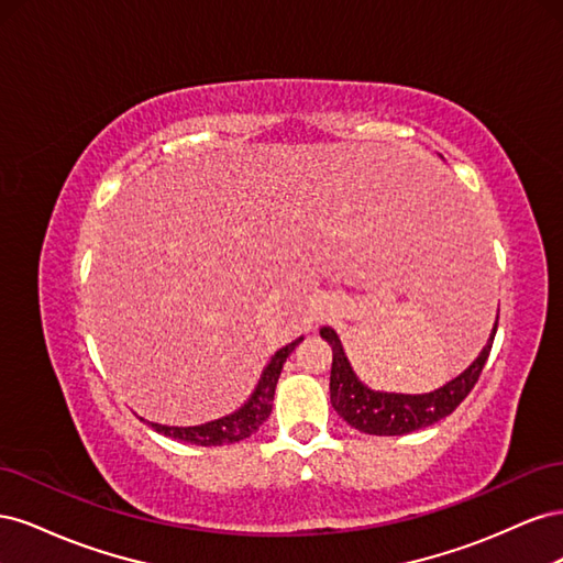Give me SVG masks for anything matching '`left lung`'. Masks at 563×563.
Instances as JSON below:
<instances>
[{
    "label": "left lung",
    "mask_w": 563,
    "mask_h": 563,
    "mask_svg": "<svg viewBox=\"0 0 563 563\" xmlns=\"http://www.w3.org/2000/svg\"><path fill=\"white\" fill-rule=\"evenodd\" d=\"M496 331L498 319L493 323V331L479 356L460 376L432 391H424V395H404V391L373 389L362 383L347 360L338 333L331 327H321L319 335L333 350L329 389L335 413L347 424H352L354 430L376 437H401L430 428V424L439 422L441 418L451 416L460 401L470 395L476 380H479Z\"/></svg>",
    "instance_id": "left-lung-1"
}]
</instances>
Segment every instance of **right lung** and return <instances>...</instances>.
Returning <instances> with one entry per match:
<instances>
[{
	"instance_id": "1",
	"label": "right lung",
	"mask_w": 563,
	"mask_h": 563,
	"mask_svg": "<svg viewBox=\"0 0 563 563\" xmlns=\"http://www.w3.org/2000/svg\"><path fill=\"white\" fill-rule=\"evenodd\" d=\"M300 340H302V335L298 340H294V343H288L286 347L272 354V360L267 362V366L261 373L258 385L253 387L251 397L240 408H236V411L218 418V420H211V422L195 424V428H176V424H159V422H150V420H147V424L164 437H172V439H178V441H185V444H195V446H223V444H234V441H242V439L251 437L253 432H258L261 424L269 418L279 373L284 368L286 356L296 350Z\"/></svg>"
}]
</instances>
